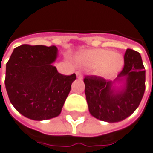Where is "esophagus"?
I'll use <instances>...</instances> for the list:
<instances>
[{
  "mask_svg": "<svg viewBox=\"0 0 153 153\" xmlns=\"http://www.w3.org/2000/svg\"><path fill=\"white\" fill-rule=\"evenodd\" d=\"M76 75L78 79H82L83 78V74L80 71H77L76 72Z\"/></svg>",
  "mask_w": 153,
  "mask_h": 153,
  "instance_id": "obj_1",
  "label": "esophagus"
}]
</instances>
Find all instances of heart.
Instances as JSON below:
<instances>
[{
	"label": "heart",
	"instance_id": "heart-1",
	"mask_svg": "<svg viewBox=\"0 0 153 153\" xmlns=\"http://www.w3.org/2000/svg\"><path fill=\"white\" fill-rule=\"evenodd\" d=\"M79 62L83 65L97 68L100 67V74L110 77L122 69L123 58L118 54L106 50H95L84 52L79 55Z\"/></svg>",
	"mask_w": 153,
	"mask_h": 153
}]
</instances>
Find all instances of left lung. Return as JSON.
Returning a JSON list of instances; mask_svg holds the SVG:
<instances>
[{
	"mask_svg": "<svg viewBox=\"0 0 153 153\" xmlns=\"http://www.w3.org/2000/svg\"><path fill=\"white\" fill-rule=\"evenodd\" d=\"M123 83L121 88L114 85ZM85 94L91 115L107 123L121 122L131 116L141 102L146 89V70L140 54L128 49L124 67L113 81L85 76Z\"/></svg>",
	"mask_w": 153,
	"mask_h": 153,
	"instance_id": "8db88e82",
	"label": "left lung"
}]
</instances>
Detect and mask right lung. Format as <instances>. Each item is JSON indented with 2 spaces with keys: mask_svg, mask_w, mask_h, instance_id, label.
Masks as SVG:
<instances>
[{
  "mask_svg": "<svg viewBox=\"0 0 153 153\" xmlns=\"http://www.w3.org/2000/svg\"><path fill=\"white\" fill-rule=\"evenodd\" d=\"M56 46L23 44L15 48L6 66L5 85L11 103L21 115L43 121L58 116L76 75L58 73ZM1 83V82H0Z\"/></svg>",
  "mask_w": 153,
  "mask_h": 153,
  "instance_id": "1",
  "label": "right lung"
}]
</instances>
